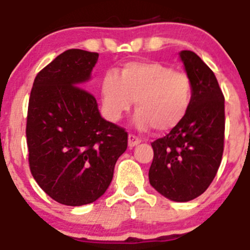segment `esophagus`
I'll return each instance as SVG.
<instances>
[{
	"label": "esophagus",
	"mask_w": 250,
	"mask_h": 250,
	"mask_svg": "<svg viewBox=\"0 0 250 250\" xmlns=\"http://www.w3.org/2000/svg\"><path fill=\"white\" fill-rule=\"evenodd\" d=\"M140 142H141V140H140L139 137L135 136V135H132V134L129 135V147H131L132 148V147L137 146Z\"/></svg>",
	"instance_id": "obj_1"
}]
</instances>
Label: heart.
I'll return each instance as SVG.
<instances>
[{
	"label": "heart",
	"mask_w": 250,
	"mask_h": 250,
	"mask_svg": "<svg viewBox=\"0 0 250 250\" xmlns=\"http://www.w3.org/2000/svg\"><path fill=\"white\" fill-rule=\"evenodd\" d=\"M104 114L118 121L136 103L135 124L140 129L154 127L167 132L177 127L189 113L192 82L184 72L161 62L132 61L119 73L108 72L102 81Z\"/></svg>",
	"instance_id": "b5f03b06"
}]
</instances>
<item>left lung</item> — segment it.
Returning <instances> with one entry per match:
<instances>
[{
	"label": "left lung",
	"instance_id": "left-lung-1",
	"mask_svg": "<svg viewBox=\"0 0 250 250\" xmlns=\"http://www.w3.org/2000/svg\"><path fill=\"white\" fill-rule=\"evenodd\" d=\"M192 82L189 113L177 127L152 142L149 184L172 201L198 198L221 165L225 142V97L211 68L190 50L180 51Z\"/></svg>",
	"mask_w": 250,
	"mask_h": 250
}]
</instances>
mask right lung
Masks as SVG:
<instances>
[{
  "label": "right lung",
  "instance_id": "add662e5",
  "mask_svg": "<svg viewBox=\"0 0 250 250\" xmlns=\"http://www.w3.org/2000/svg\"><path fill=\"white\" fill-rule=\"evenodd\" d=\"M98 52L70 49L35 77L27 116L29 168L39 187L58 203L87 205L110 185L127 148V132L101 116L83 89Z\"/></svg>",
  "mask_w": 250,
  "mask_h": 250
}]
</instances>
